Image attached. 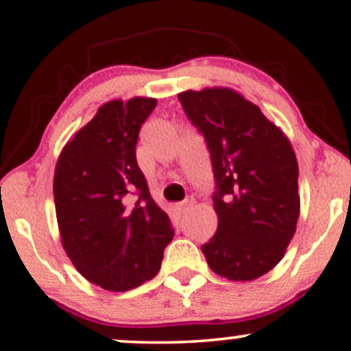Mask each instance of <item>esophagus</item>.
Listing matches in <instances>:
<instances>
[{"instance_id":"obj_1","label":"esophagus","mask_w":351,"mask_h":351,"mask_svg":"<svg viewBox=\"0 0 351 351\" xmlns=\"http://www.w3.org/2000/svg\"><path fill=\"white\" fill-rule=\"evenodd\" d=\"M193 203H195V198H192V197H190V198H185V200L184 202H180V210H187V208H190V206H193Z\"/></svg>"}]
</instances>
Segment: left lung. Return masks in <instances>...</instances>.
<instances>
[{"mask_svg": "<svg viewBox=\"0 0 351 351\" xmlns=\"http://www.w3.org/2000/svg\"><path fill=\"white\" fill-rule=\"evenodd\" d=\"M177 97L205 136L216 182L218 229L202 252L219 276L258 278L283 258L300 218L291 143L255 104L229 88L185 90Z\"/></svg>", "mask_w": 351, "mask_h": 351, "instance_id": "obj_1", "label": "left lung"}]
</instances>
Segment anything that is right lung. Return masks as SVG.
Here are the masks:
<instances>
[{
  "label": "right lung",
  "mask_w": 351,
  "mask_h": 351,
  "mask_svg": "<svg viewBox=\"0 0 351 351\" xmlns=\"http://www.w3.org/2000/svg\"><path fill=\"white\" fill-rule=\"evenodd\" d=\"M156 102H106L56 161L53 195L63 247L86 280L109 291L154 278L174 237L136 162L138 133Z\"/></svg>",
  "instance_id": "obj_1"
}]
</instances>
